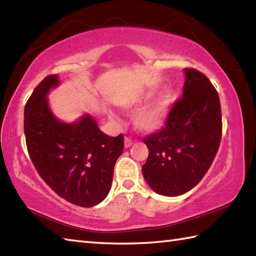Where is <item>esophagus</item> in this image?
Returning a JSON list of instances; mask_svg holds the SVG:
<instances>
[{
	"label": "esophagus",
	"instance_id": "1",
	"mask_svg": "<svg viewBox=\"0 0 256 256\" xmlns=\"http://www.w3.org/2000/svg\"><path fill=\"white\" fill-rule=\"evenodd\" d=\"M134 142H133V140L131 138H128V136H126L125 138V140H124V146H125V148H130L132 146Z\"/></svg>",
	"mask_w": 256,
	"mask_h": 256
}]
</instances>
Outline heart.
<instances>
[{
  "label": "heart",
  "instance_id": "obj_1",
  "mask_svg": "<svg viewBox=\"0 0 256 256\" xmlns=\"http://www.w3.org/2000/svg\"><path fill=\"white\" fill-rule=\"evenodd\" d=\"M150 98V95H146L136 100V102L128 104L125 106V108H138L142 105L148 103ZM171 104H172V95H171L169 90H166L158 97L154 102H152L150 105L138 110L136 115L134 116V125H136V128L143 133H153L159 131L166 124V120H168ZM108 118L114 120L113 114H108Z\"/></svg>",
  "mask_w": 256,
  "mask_h": 256
}]
</instances>
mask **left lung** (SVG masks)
Listing matches in <instances>:
<instances>
[{"mask_svg":"<svg viewBox=\"0 0 256 256\" xmlns=\"http://www.w3.org/2000/svg\"><path fill=\"white\" fill-rule=\"evenodd\" d=\"M184 94L171 106L166 126L143 138L148 156L144 179L162 196L192 189L210 168L222 138L218 92L202 72L186 68Z\"/></svg>","mask_w":256,"mask_h":256,"instance_id":"left-lung-1","label":"left lung"}]
</instances>
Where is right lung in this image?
Listing matches in <instances>:
<instances>
[{"mask_svg":"<svg viewBox=\"0 0 256 256\" xmlns=\"http://www.w3.org/2000/svg\"><path fill=\"white\" fill-rule=\"evenodd\" d=\"M59 85L58 76L44 78L24 108V136L32 164L64 200L92 207L108 196L114 166L124 150L122 134L110 136L90 115L62 123L51 112L47 95Z\"/></svg>","mask_w":256,"mask_h":256,"instance_id":"add662e5","label":"right lung"}]
</instances>
